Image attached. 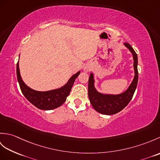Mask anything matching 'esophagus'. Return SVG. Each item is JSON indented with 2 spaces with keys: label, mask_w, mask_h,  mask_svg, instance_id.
Returning a JSON list of instances; mask_svg holds the SVG:
<instances>
[{
  "label": "esophagus",
  "mask_w": 160,
  "mask_h": 160,
  "mask_svg": "<svg viewBox=\"0 0 160 160\" xmlns=\"http://www.w3.org/2000/svg\"><path fill=\"white\" fill-rule=\"evenodd\" d=\"M84 71H85V72H87V71H90V69H89V67H84Z\"/></svg>",
  "instance_id": "34e87169"
}]
</instances>
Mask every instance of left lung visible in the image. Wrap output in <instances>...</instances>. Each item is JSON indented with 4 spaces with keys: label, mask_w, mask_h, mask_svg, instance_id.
<instances>
[{
    "label": "left lung",
    "mask_w": 160,
    "mask_h": 160,
    "mask_svg": "<svg viewBox=\"0 0 160 160\" xmlns=\"http://www.w3.org/2000/svg\"><path fill=\"white\" fill-rule=\"evenodd\" d=\"M124 45L130 50L133 57L135 77L131 85L125 92L119 95H104L98 92L94 87L93 74L91 73L88 84V94L90 102L96 111L104 115H113L122 111L127 107L132 99L136 89L138 81V56L131 45L125 42Z\"/></svg>",
    "instance_id": "obj_1"
}]
</instances>
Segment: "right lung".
<instances>
[{
    "label": "right lung",
    "mask_w": 160,
    "mask_h": 160,
    "mask_svg": "<svg viewBox=\"0 0 160 160\" xmlns=\"http://www.w3.org/2000/svg\"><path fill=\"white\" fill-rule=\"evenodd\" d=\"M80 73V71H78L74 74L65 85L60 89L48 91H37L32 89L24 83L20 74L18 62L16 65L17 79L22 94L32 104L42 110H52L60 107L66 101L75 80Z\"/></svg>",
    "instance_id": "1"
}]
</instances>
